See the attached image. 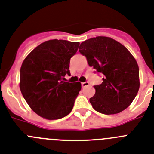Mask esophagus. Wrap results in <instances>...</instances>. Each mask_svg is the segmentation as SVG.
Listing matches in <instances>:
<instances>
[{
    "label": "esophagus",
    "mask_w": 154,
    "mask_h": 154,
    "mask_svg": "<svg viewBox=\"0 0 154 154\" xmlns=\"http://www.w3.org/2000/svg\"><path fill=\"white\" fill-rule=\"evenodd\" d=\"M90 85V83L88 82V81H86V82H83L81 83V86H82V87H87V86Z\"/></svg>",
    "instance_id": "34e87169"
}]
</instances>
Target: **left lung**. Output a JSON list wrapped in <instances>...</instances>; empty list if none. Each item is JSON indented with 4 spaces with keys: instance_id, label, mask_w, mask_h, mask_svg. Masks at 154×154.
Returning a JSON list of instances; mask_svg holds the SVG:
<instances>
[{
    "instance_id": "8db88e82",
    "label": "left lung",
    "mask_w": 154,
    "mask_h": 154,
    "mask_svg": "<svg viewBox=\"0 0 154 154\" xmlns=\"http://www.w3.org/2000/svg\"><path fill=\"white\" fill-rule=\"evenodd\" d=\"M79 51L90 67L103 75L94 86L96 93L90 103L103 114L120 113L128 107L140 87L139 67L135 58L120 43L110 37H97L81 43Z\"/></svg>"
}]
</instances>
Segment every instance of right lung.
I'll list each match as a JSON object with an SVG mask.
<instances>
[{"mask_svg":"<svg viewBox=\"0 0 154 154\" xmlns=\"http://www.w3.org/2000/svg\"><path fill=\"white\" fill-rule=\"evenodd\" d=\"M79 42L50 40L33 50L20 71V89L27 104L48 120L64 117L71 112L81 89L80 82L63 81L70 75V58Z\"/></svg>","mask_w":154,"mask_h":154,"instance_id":"add662e5","label":"right lung"}]
</instances>
